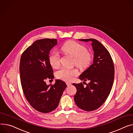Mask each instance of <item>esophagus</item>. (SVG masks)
Masks as SVG:
<instances>
[{"label": "esophagus", "mask_w": 133, "mask_h": 133, "mask_svg": "<svg viewBox=\"0 0 133 133\" xmlns=\"http://www.w3.org/2000/svg\"><path fill=\"white\" fill-rule=\"evenodd\" d=\"M66 85L68 86H70L71 85V83H70V82H66Z\"/></svg>", "instance_id": "34e87169"}]
</instances>
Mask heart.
<instances>
[{
  "label": "heart",
  "instance_id": "obj_1",
  "mask_svg": "<svg viewBox=\"0 0 133 133\" xmlns=\"http://www.w3.org/2000/svg\"><path fill=\"white\" fill-rule=\"evenodd\" d=\"M61 50L66 54L74 57V64L80 69H85L90 64L92 61V55L87 50L86 48L74 41H68L61 47ZM59 54L54 52L49 56V62L53 68H57L60 64ZM78 75L76 69L62 68L56 73V77L64 81H70L74 77Z\"/></svg>",
  "mask_w": 133,
  "mask_h": 133
}]
</instances>
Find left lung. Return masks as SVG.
<instances>
[{
    "instance_id": "left-lung-1",
    "label": "left lung",
    "mask_w": 133,
    "mask_h": 133,
    "mask_svg": "<svg viewBox=\"0 0 133 133\" xmlns=\"http://www.w3.org/2000/svg\"><path fill=\"white\" fill-rule=\"evenodd\" d=\"M92 43L94 52L93 63L80 75L79 79L89 83L73 84L77 88L74 96L78 107L86 111H94L103 104L109 96L115 77L114 62L109 51L95 39H79Z\"/></svg>"
}]
</instances>
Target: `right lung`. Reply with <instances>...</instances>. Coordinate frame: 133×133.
I'll list each match as a JSON object with an SVG mask.
<instances>
[{
	"label": "right lung",
	"instance_id": "1",
	"mask_svg": "<svg viewBox=\"0 0 133 133\" xmlns=\"http://www.w3.org/2000/svg\"><path fill=\"white\" fill-rule=\"evenodd\" d=\"M57 44L55 39L36 40L24 51L20 59V80L24 96L30 105L42 113L56 109L66 87L63 81L58 79L54 85L46 84V79L54 77L49 54Z\"/></svg>",
	"mask_w": 133,
	"mask_h": 133
}]
</instances>
